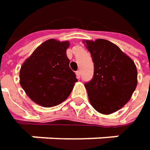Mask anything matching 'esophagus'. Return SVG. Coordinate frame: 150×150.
Returning a JSON list of instances; mask_svg holds the SVG:
<instances>
[{"mask_svg":"<svg viewBox=\"0 0 150 150\" xmlns=\"http://www.w3.org/2000/svg\"><path fill=\"white\" fill-rule=\"evenodd\" d=\"M76 77H77V79H80V77H81V72L79 71H76Z\"/></svg>","mask_w":150,"mask_h":150,"instance_id":"34e87169","label":"esophagus"}]
</instances>
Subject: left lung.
Here are the masks:
<instances>
[{
	"label": "left lung",
	"instance_id": "obj_1",
	"mask_svg": "<svg viewBox=\"0 0 150 150\" xmlns=\"http://www.w3.org/2000/svg\"><path fill=\"white\" fill-rule=\"evenodd\" d=\"M83 43L94 62V77L85 83L91 105L98 112L110 115L122 108L138 84L134 62L112 42L97 39Z\"/></svg>",
	"mask_w": 150,
	"mask_h": 150
}]
</instances>
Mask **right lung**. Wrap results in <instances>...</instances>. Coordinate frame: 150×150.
Masks as SVG:
<instances>
[{"mask_svg":"<svg viewBox=\"0 0 150 150\" xmlns=\"http://www.w3.org/2000/svg\"><path fill=\"white\" fill-rule=\"evenodd\" d=\"M69 45V41L48 40L21 66L20 85L34 103L43 107H53L66 100L78 82L67 56Z\"/></svg>","mask_w":150,"mask_h":150,"instance_id":"right-lung-1","label":"right lung"}]
</instances>
